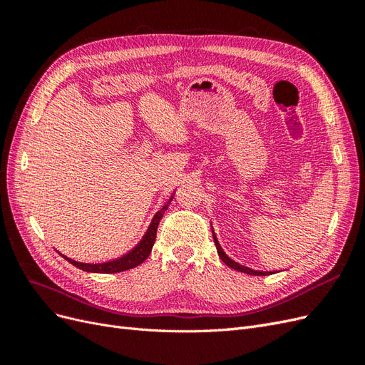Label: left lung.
Returning a JSON list of instances; mask_svg holds the SVG:
<instances>
[{"label":"left lung","instance_id":"obj_1","mask_svg":"<svg viewBox=\"0 0 365 365\" xmlns=\"http://www.w3.org/2000/svg\"><path fill=\"white\" fill-rule=\"evenodd\" d=\"M213 239H215V245H216V250H217V254H219V257L222 259V262L227 264V267H230V268H233V269H237V271H240V272H245V274H251V275H269V274H272V272H264V271H254V269H251V268H247V267H244V264H239L237 262H235V260H231L227 254L224 252V250L220 248V245H219V242H217V239H216V235L213 233Z\"/></svg>","mask_w":365,"mask_h":365}]
</instances>
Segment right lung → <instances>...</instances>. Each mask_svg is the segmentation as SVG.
I'll list each match as a JSON object with an SVG mask.
<instances>
[{
	"label": "right lung",
	"mask_w": 365,
	"mask_h": 365,
	"mask_svg": "<svg viewBox=\"0 0 365 365\" xmlns=\"http://www.w3.org/2000/svg\"><path fill=\"white\" fill-rule=\"evenodd\" d=\"M173 197V196H172ZM172 197L168 201V204H164V207L160 210V212L153 216L152 219V224L149 225V230L146 231L145 237H143L140 240V244L129 251L128 254H125L123 257L120 259H115V260H111V262H105V263H81V262H76V260H71L68 257L67 259L70 263H73L74 267H77L82 271H88V272H102V274H113V272H121V271H128L130 268L134 267H138L140 263L145 262L148 259V256L152 251V247L153 244H155V237H157V228H158V224L160 220L164 215L165 210H168Z\"/></svg>",
	"instance_id": "add662e5"
}]
</instances>
